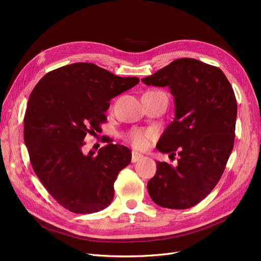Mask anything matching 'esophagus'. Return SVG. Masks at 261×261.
<instances>
[{"label": "esophagus", "mask_w": 261, "mask_h": 261, "mask_svg": "<svg viewBox=\"0 0 261 261\" xmlns=\"http://www.w3.org/2000/svg\"><path fill=\"white\" fill-rule=\"evenodd\" d=\"M144 156H143V154H141V153H139L138 151H135V150H133L132 151V158H131V161H132V163H136V162H139L140 160H142Z\"/></svg>", "instance_id": "esophagus-1"}]
</instances>
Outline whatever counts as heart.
<instances>
[{
    "mask_svg": "<svg viewBox=\"0 0 261 261\" xmlns=\"http://www.w3.org/2000/svg\"><path fill=\"white\" fill-rule=\"evenodd\" d=\"M155 138L153 130L134 129L131 130L127 135L126 140L136 149H145L148 147L149 142Z\"/></svg>",
    "mask_w": 261,
    "mask_h": 261,
    "instance_id": "b5f03b06",
    "label": "heart"
}]
</instances>
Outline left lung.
Returning <instances> with one entry per match:
<instances>
[{
    "mask_svg": "<svg viewBox=\"0 0 261 261\" xmlns=\"http://www.w3.org/2000/svg\"><path fill=\"white\" fill-rule=\"evenodd\" d=\"M142 81L170 89L175 117L156 148L179 155L175 167L156 162V172L147 184L149 196L162 207H193L220 180L234 147V90L220 68L193 58L176 59Z\"/></svg>",
    "mask_w": 261,
    "mask_h": 261,
    "instance_id": "obj_1",
    "label": "left lung"
}]
</instances>
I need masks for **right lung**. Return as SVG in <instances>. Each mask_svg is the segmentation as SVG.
I'll return each instance as SVG.
<instances>
[{
	"mask_svg": "<svg viewBox=\"0 0 261 261\" xmlns=\"http://www.w3.org/2000/svg\"><path fill=\"white\" fill-rule=\"evenodd\" d=\"M139 82L79 62L48 72L33 90L24 142L35 173L64 208L92 214L111 204L116 177L131 162L130 149L101 138L108 145L97 154L85 153L84 140L101 131L109 101Z\"/></svg>",
	"mask_w": 261,
	"mask_h": 261,
	"instance_id": "obj_1",
	"label": "right lung"
}]
</instances>
